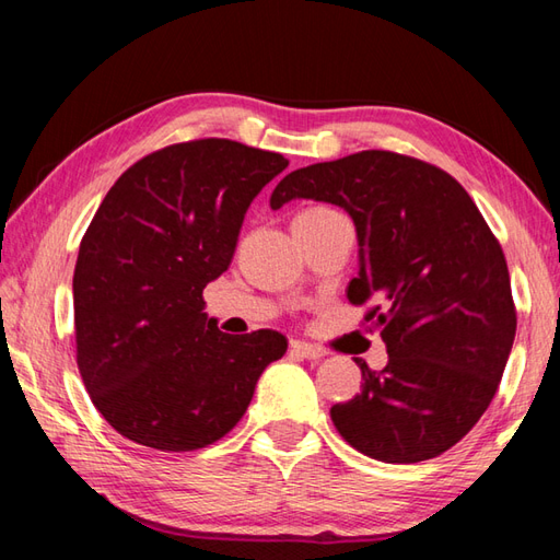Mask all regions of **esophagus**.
Returning <instances> with one entry per match:
<instances>
[{
	"instance_id": "esophagus-1",
	"label": "esophagus",
	"mask_w": 560,
	"mask_h": 560,
	"mask_svg": "<svg viewBox=\"0 0 560 560\" xmlns=\"http://www.w3.org/2000/svg\"><path fill=\"white\" fill-rule=\"evenodd\" d=\"M291 351L303 355V359H311V361H319L325 355L323 349L313 347V343H307V341H291Z\"/></svg>"
}]
</instances>
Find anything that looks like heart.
<instances>
[{"label":"heart","mask_w":560,"mask_h":560,"mask_svg":"<svg viewBox=\"0 0 560 560\" xmlns=\"http://www.w3.org/2000/svg\"><path fill=\"white\" fill-rule=\"evenodd\" d=\"M331 213H337V211H335V209H329V207H311V209L301 211L299 217H295V221H315V219H327V217H331Z\"/></svg>","instance_id":"heart-1"}]
</instances>
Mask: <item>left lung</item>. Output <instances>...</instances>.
<instances>
[{
	"label": "left lung",
	"instance_id": "8db88e82",
	"mask_svg": "<svg viewBox=\"0 0 560 560\" xmlns=\"http://www.w3.org/2000/svg\"><path fill=\"white\" fill-rule=\"evenodd\" d=\"M315 199L349 213L359 237L353 305L375 301L389 361L361 365L353 399L331 407L363 455L411 464L443 455L489 409L517 317L505 255L455 177L392 151H361L289 173L269 205Z\"/></svg>",
	"mask_w": 560,
	"mask_h": 560
}]
</instances>
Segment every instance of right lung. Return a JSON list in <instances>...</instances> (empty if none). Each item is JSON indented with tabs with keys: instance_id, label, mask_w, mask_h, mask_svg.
<instances>
[{
	"instance_id": "1",
	"label": "right lung",
	"mask_w": 560,
	"mask_h": 560,
	"mask_svg": "<svg viewBox=\"0 0 560 560\" xmlns=\"http://www.w3.org/2000/svg\"><path fill=\"white\" fill-rule=\"evenodd\" d=\"M289 161L231 139L173 144L105 195L74 269L77 363L117 433L163 452L217 443L287 353L273 329L225 335L201 291L229 269L247 207Z\"/></svg>"
}]
</instances>
